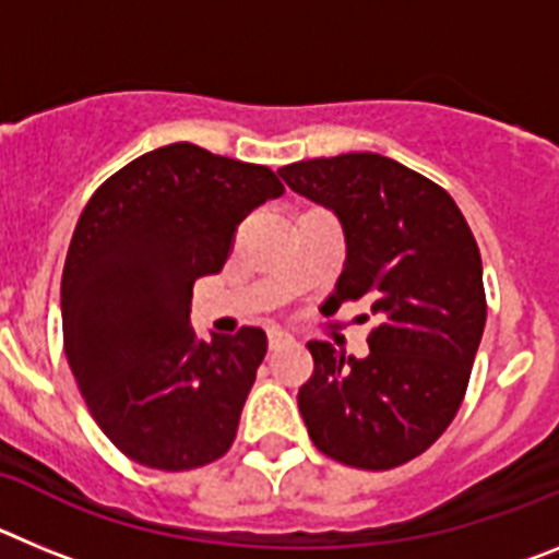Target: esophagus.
<instances>
[{
	"instance_id": "obj_1",
	"label": "esophagus",
	"mask_w": 559,
	"mask_h": 559,
	"mask_svg": "<svg viewBox=\"0 0 559 559\" xmlns=\"http://www.w3.org/2000/svg\"><path fill=\"white\" fill-rule=\"evenodd\" d=\"M290 333H285V330H269V347L276 349V347H285V344H290Z\"/></svg>"
}]
</instances>
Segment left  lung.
Returning a JSON list of instances; mask_svg holds the SVG:
<instances>
[{"label": "left lung", "mask_w": 559, "mask_h": 559, "mask_svg": "<svg viewBox=\"0 0 559 559\" xmlns=\"http://www.w3.org/2000/svg\"><path fill=\"white\" fill-rule=\"evenodd\" d=\"M285 185L338 218L347 260L328 308L367 299L378 328L364 358L310 341L299 412L313 445L360 471H389L442 437L481 341V254L456 201L380 153L294 162Z\"/></svg>", "instance_id": "obj_1"}]
</instances>
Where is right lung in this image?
<instances>
[{"instance_id":"add662e5","label":"right lung","mask_w":559,"mask_h":559,"mask_svg":"<svg viewBox=\"0 0 559 559\" xmlns=\"http://www.w3.org/2000/svg\"><path fill=\"white\" fill-rule=\"evenodd\" d=\"M283 192L271 167L173 142L83 206L61 280L63 347L92 417L133 462L192 471L235 442L269 338H199L192 285L224 269L240 221Z\"/></svg>"}]
</instances>
